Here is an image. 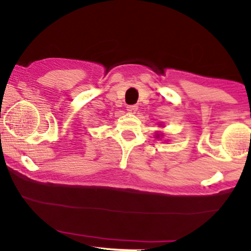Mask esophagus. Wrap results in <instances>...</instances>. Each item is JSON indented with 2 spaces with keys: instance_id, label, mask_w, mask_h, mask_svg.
Wrapping results in <instances>:
<instances>
[{
  "instance_id": "obj_1",
  "label": "esophagus",
  "mask_w": 251,
  "mask_h": 251,
  "mask_svg": "<svg viewBox=\"0 0 251 251\" xmlns=\"http://www.w3.org/2000/svg\"><path fill=\"white\" fill-rule=\"evenodd\" d=\"M138 109V106L137 105H131V106H127V111L129 113H135Z\"/></svg>"
}]
</instances>
